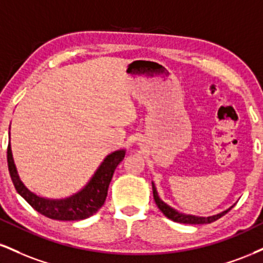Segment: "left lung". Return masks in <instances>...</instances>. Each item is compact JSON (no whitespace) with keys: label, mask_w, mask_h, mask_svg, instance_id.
<instances>
[{"label":"left lung","mask_w":263,"mask_h":263,"mask_svg":"<svg viewBox=\"0 0 263 263\" xmlns=\"http://www.w3.org/2000/svg\"><path fill=\"white\" fill-rule=\"evenodd\" d=\"M152 188H153V198H155V201L157 204V206L159 208V210L162 211L163 214H164L165 216H167L168 219L173 220V221L176 222H182V224H192V225H197V224H210V222L215 221V220H218L221 218L222 215H225L226 213H228L229 210H225L222 211V213L218 214V215H214V216H208V218H200V216H194V215H185V214H180L176 211L174 209H172L171 206H168L167 204L163 203V201L159 199L158 197V193H157V190L155 188V184L152 183Z\"/></svg>","instance_id":"1"}]
</instances>
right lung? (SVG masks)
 Segmentation results:
<instances>
[{
    "label": "right lung",
    "instance_id": "1",
    "mask_svg": "<svg viewBox=\"0 0 263 263\" xmlns=\"http://www.w3.org/2000/svg\"><path fill=\"white\" fill-rule=\"evenodd\" d=\"M125 157V151H115L108 155L85 188L77 194L65 199H45L38 197L21 182L12 157L11 144L7 147V163L10 176L17 193L34 210L49 219L63 220V221H75L83 220L93 215L104 205L107 197V189L112 179L114 172L119 163Z\"/></svg>",
    "mask_w": 263,
    "mask_h": 263
}]
</instances>
